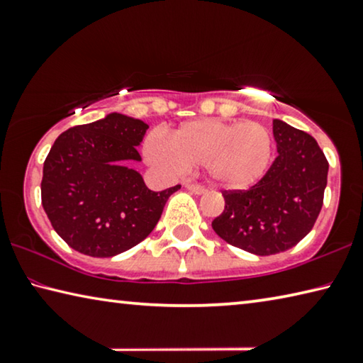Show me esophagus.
<instances>
[{
	"label": "esophagus",
	"instance_id": "34e87169",
	"mask_svg": "<svg viewBox=\"0 0 363 363\" xmlns=\"http://www.w3.org/2000/svg\"><path fill=\"white\" fill-rule=\"evenodd\" d=\"M186 189L195 195H203L206 192V189L199 186V184H186Z\"/></svg>",
	"mask_w": 363,
	"mask_h": 363
}]
</instances>
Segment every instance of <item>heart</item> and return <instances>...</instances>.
<instances>
[{
  "mask_svg": "<svg viewBox=\"0 0 363 363\" xmlns=\"http://www.w3.org/2000/svg\"><path fill=\"white\" fill-rule=\"evenodd\" d=\"M274 140L266 126L256 121L201 118L186 121L171 139L152 134L144 143L150 164L171 173L201 167L210 181L230 190L248 189L266 174Z\"/></svg>",
  "mask_w": 363,
  "mask_h": 363,
  "instance_id": "heart-1",
  "label": "heart"
}]
</instances>
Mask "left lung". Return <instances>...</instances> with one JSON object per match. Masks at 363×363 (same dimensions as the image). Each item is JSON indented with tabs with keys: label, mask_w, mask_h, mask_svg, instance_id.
<instances>
[{
	"label": "left lung",
	"mask_w": 363,
	"mask_h": 363,
	"mask_svg": "<svg viewBox=\"0 0 363 363\" xmlns=\"http://www.w3.org/2000/svg\"><path fill=\"white\" fill-rule=\"evenodd\" d=\"M277 157L250 190L224 192L213 230L257 256L293 248L311 232L323 205L328 162L317 140L281 120L272 121Z\"/></svg>",
	"instance_id": "8db88e82"
}]
</instances>
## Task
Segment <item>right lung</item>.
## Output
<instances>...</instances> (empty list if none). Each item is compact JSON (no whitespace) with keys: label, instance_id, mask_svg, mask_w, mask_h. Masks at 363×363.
<instances>
[{"label":"right lung","instance_id":"1","mask_svg":"<svg viewBox=\"0 0 363 363\" xmlns=\"http://www.w3.org/2000/svg\"><path fill=\"white\" fill-rule=\"evenodd\" d=\"M149 125L108 113L60 134L49 150L41 203L54 230L79 253L110 257L136 247L155 229L171 194L153 192L133 162Z\"/></svg>","mask_w":363,"mask_h":363}]
</instances>
